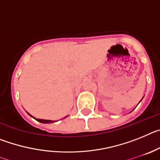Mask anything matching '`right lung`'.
<instances>
[{"label":"right lung","mask_w":160,"mask_h":160,"mask_svg":"<svg viewBox=\"0 0 160 160\" xmlns=\"http://www.w3.org/2000/svg\"><path fill=\"white\" fill-rule=\"evenodd\" d=\"M30 115V114H29ZM31 116V115H30ZM35 119L37 120V121H38V122H42V123H51V122H56V121H51V120H45V119H37V118H35Z\"/></svg>","instance_id":"1"}]
</instances>
